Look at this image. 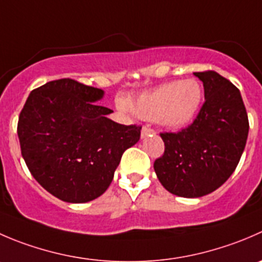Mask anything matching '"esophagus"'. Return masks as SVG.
<instances>
[{
  "label": "esophagus",
  "instance_id": "obj_1",
  "mask_svg": "<svg viewBox=\"0 0 262 262\" xmlns=\"http://www.w3.org/2000/svg\"><path fill=\"white\" fill-rule=\"evenodd\" d=\"M151 134H155L154 129L149 128V126H147V125H144L143 128H142V133H141L142 138H146L147 136H151Z\"/></svg>",
  "mask_w": 262,
  "mask_h": 262
}]
</instances>
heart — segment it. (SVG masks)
Segmentation results:
<instances>
[{
	"label": "heart",
	"mask_w": 262,
	"mask_h": 262,
	"mask_svg": "<svg viewBox=\"0 0 262 262\" xmlns=\"http://www.w3.org/2000/svg\"><path fill=\"white\" fill-rule=\"evenodd\" d=\"M204 100V90L195 79L175 80L139 95L136 100H121L120 107L133 110L141 118L159 121L171 129L188 125Z\"/></svg>",
	"instance_id": "obj_1"
}]
</instances>
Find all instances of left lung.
Listing matches in <instances>:
<instances>
[{"mask_svg": "<svg viewBox=\"0 0 262 262\" xmlns=\"http://www.w3.org/2000/svg\"><path fill=\"white\" fill-rule=\"evenodd\" d=\"M194 75L204 83V105L188 126L160 133L165 151L154 162L165 189L188 199L209 194L227 182L250 129L242 96L233 83L214 70Z\"/></svg>", "mask_w": 262, "mask_h": 262, "instance_id": "left-lung-1", "label": "left lung"}]
</instances>
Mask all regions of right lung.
<instances>
[{"instance_id":"1","label":"right lung","mask_w":262,"mask_h":262,"mask_svg":"<svg viewBox=\"0 0 262 262\" xmlns=\"http://www.w3.org/2000/svg\"><path fill=\"white\" fill-rule=\"evenodd\" d=\"M103 91L78 80H51L30 92L17 121L23 159L47 192L72 204L92 201L111 184L124 151L142 126L107 118L95 103Z\"/></svg>"}]
</instances>
